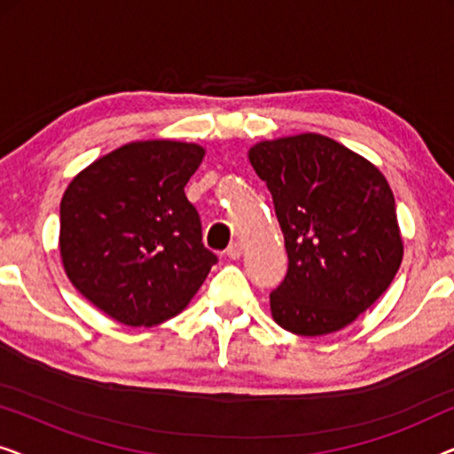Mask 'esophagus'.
Masks as SVG:
<instances>
[{"label": "esophagus", "mask_w": 454, "mask_h": 454, "mask_svg": "<svg viewBox=\"0 0 454 454\" xmlns=\"http://www.w3.org/2000/svg\"><path fill=\"white\" fill-rule=\"evenodd\" d=\"M241 254H244V246H241L239 241H233V244L227 247V256L231 260H239Z\"/></svg>", "instance_id": "esophagus-1"}]
</instances>
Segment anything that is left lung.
Segmentation results:
<instances>
[{
	"label": "left lung",
	"instance_id": "8db88e82",
	"mask_svg": "<svg viewBox=\"0 0 454 454\" xmlns=\"http://www.w3.org/2000/svg\"><path fill=\"white\" fill-rule=\"evenodd\" d=\"M247 160L272 194L289 258L270 294L272 318L301 337L349 326L388 289L403 260L384 173L314 132L260 140Z\"/></svg>",
	"mask_w": 454,
	"mask_h": 454
}]
</instances>
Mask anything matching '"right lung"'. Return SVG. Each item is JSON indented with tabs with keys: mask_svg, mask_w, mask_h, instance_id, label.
<instances>
[{
	"mask_svg": "<svg viewBox=\"0 0 454 454\" xmlns=\"http://www.w3.org/2000/svg\"><path fill=\"white\" fill-rule=\"evenodd\" d=\"M204 146L136 140L84 167L59 204V256L74 287L126 326L184 312L216 256L185 184Z\"/></svg>",
	"mask_w": 454,
	"mask_h": 454,
	"instance_id": "1",
	"label": "right lung"
}]
</instances>
